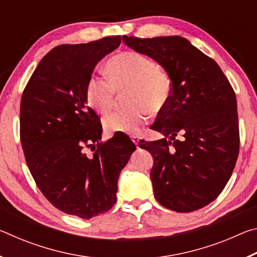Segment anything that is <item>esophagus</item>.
Returning <instances> with one entry per match:
<instances>
[{
	"label": "esophagus",
	"mask_w": 257,
	"mask_h": 257,
	"mask_svg": "<svg viewBox=\"0 0 257 257\" xmlns=\"http://www.w3.org/2000/svg\"><path fill=\"white\" fill-rule=\"evenodd\" d=\"M132 141L134 142V144L138 145V142H139V136H137V135H132Z\"/></svg>",
	"instance_id": "esophagus-1"
}]
</instances>
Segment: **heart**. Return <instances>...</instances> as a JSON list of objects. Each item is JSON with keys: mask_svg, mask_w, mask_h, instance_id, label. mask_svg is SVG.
<instances>
[{"mask_svg": "<svg viewBox=\"0 0 257 257\" xmlns=\"http://www.w3.org/2000/svg\"><path fill=\"white\" fill-rule=\"evenodd\" d=\"M105 78L92 76L85 86L89 106L106 114L115 105L116 93L128 89V107L104 118L110 133H135L149 120V112L158 114L168 105L172 94V79L164 68L149 56L135 51L116 54L107 61Z\"/></svg>", "mask_w": 257, "mask_h": 257, "instance_id": "1", "label": "heart"}]
</instances>
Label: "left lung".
Returning a JSON list of instances; mask_svg holds the SVG:
<instances>
[{
  "label": "left lung",
  "instance_id": "8db88e82",
  "mask_svg": "<svg viewBox=\"0 0 257 257\" xmlns=\"http://www.w3.org/2000/svg\"><path fill=\"white\" fill-rule=\"evenodd\" d=\"M122 40L154 59L172 79L170 101L151 127L164 138L139 142L154 158L151 179L156 201L176 212L199 210L221 194L237 162L239 124L232 86L215 61L184 37L124 35Z\"/></svg>",
  "mask_w": 257,
  "mask_h": 257
}]
</instances>
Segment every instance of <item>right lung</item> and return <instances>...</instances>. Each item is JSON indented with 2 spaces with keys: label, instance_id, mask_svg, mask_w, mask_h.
I'll use <instances>...</instances> for the list:
<instances>
[{
  "label": "right lung",
  "instance_id": "1",
  "mask_svg": "<svg viewBox=\"0 0 257 257\" xmlns=\"http://www.w3.org/2000/svg\"><path fill=\"white\" fill-rule=\"evenodd\" d=\"M120 43L113 36L54 47L21 96L20 141L29 171L52 205L82 219L114 205L120 172L136 150L123 133L101 142V119L85 97L94 68Z\"/></svg>",
  "mask_w": 257,
  "mask_h": 257
}]
</instances>
